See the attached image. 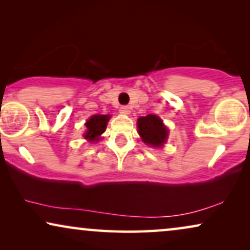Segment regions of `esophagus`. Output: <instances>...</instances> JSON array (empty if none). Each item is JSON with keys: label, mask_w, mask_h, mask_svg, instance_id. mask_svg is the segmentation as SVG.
Masks as SVG:
<instances>
[{"label": "esophagus", "mask_w": 250, "mask_h": 250, "mask_svg": "<svg viewBox=\"0 0 250 250\" xmlns=\"http://www.w3.org/2000/svg\"><path fill=\"white\" fill-rule=\"evenodd\" d=\"M119 111H121L122 114H124V115H128L129 114V107H128V105H121V108H119Z\"/></svg>", "instance_id": "obj_1"}]
</instances>
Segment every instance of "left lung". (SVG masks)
I'll use <instances>...</instances> for the list:
<instances>
[{
	"label": "left lung",
	"mask_w": 250,
	"mask_h": 250,
	"mask_svg": "<svg viewBox=\"0 0 250 250\" xmlns=\"http://www.w3.org/2000/svg\"><path fill=\"white\" fill-rule=\"evenodd\" d=\"M139 134L143 142L151 146H160L166 142L168 131L163 121L156 115H148L138 119Z\"/></svg>",
	"instance_id": "obj_1"
}]
</instances>
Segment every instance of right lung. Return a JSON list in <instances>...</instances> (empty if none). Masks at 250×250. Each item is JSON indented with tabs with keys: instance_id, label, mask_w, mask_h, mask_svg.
<instances>
[{
	"instance_id": "add662e5",
	"label": "right lung",
	"mask_w": 250,
	"mask_h": 250,
	"mask_svg": "<svg viewBox=\"0 0 250 250\" xmlns=\"http://www.w3.org/2000/svg\"><path fill=\"white\" fill-rule=\"evenodd\" d=\"M110 118L109 115H94L86 122L87 131L85 133V139L88 141H99L100 135L105 131L107 127V123Z\"/></svg>"
}]
</instances>
